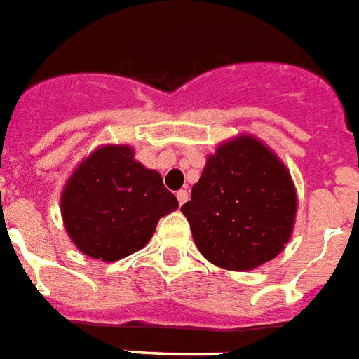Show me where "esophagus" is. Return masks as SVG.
I'll list each match as a JSON object with an SVG mask.
<instances>
[{
    "label": "esophagus",
    "mask_w": 359,
    "mask_h": 359,
    "mask_svg": "<svg viewBox=\"0 0 359 359\" xmlns=\"http://www.w3.org/2000/svg\"><path fill=\"white\" fill-rule=\"evenodd\" d=\"M177 199H179L180 205H184L188 201V191L186 190H179L177 191Z\"/></svg>",
    "instance_id": "34e87169"
}]
</instances>
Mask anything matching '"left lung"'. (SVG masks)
Returning <instances> with one entry per match:
<instances>
[{
    "label": "left lung",
    "mask_w": 359,
    "mask_h": 359,
    "mask_svg": "<svg viewBox=\"0 0 359 359\" xmlns=\"http://www.w3.org/2000/svg\"><path fill=\"white\" fill-rule=\"evenodd\" d=\"M180 210L210 264L250 271L284 250L294 231L297 196L277 154L256 137L239 135L207 158Z\"/></svg>",
    "instance_id": "obj_1"
}]
</instances>
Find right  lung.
Returning a JSON list of instances; mask_svg holds the SVG:
<instances>
[{"label":"right lung","mask_w":359,"mask_h":359,"mask_svg":"<svg viewBox=\"0 0 359 359\" xmlns=\"http://www.w3.org/2000/svg\"><path fill=\"white\" fill-rule=\"evenodd\" d=\"M62 218L82 254L116 262L141 250L158 220L179 209L161 175L133 160L128 144L94 150L65 182Z\"/></svg>","instance_id":"1"}]
</instances>
